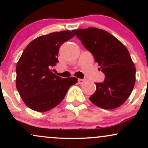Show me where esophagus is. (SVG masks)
<instances>
[{
	"instance_id": "34e87169",
	"label": "esophagus",
	"mask_w": 148,
	"mask_h": 148,
	"mask_svg": "<svg viewBox=\"0 0 148 148\" xmlns=\"http://www.w3.org/2000/svg\"><path fill=\"white\" fill-rule=\"evenodd\" d=\"M85 82V80L84 79H79L78 80V83H79V84H84Z\"/></svg>"
}]
</instances>
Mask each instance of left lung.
<instances>
[{
	"label": "left lung",
	"instance_id": "left-lung-1",
	"mask_svg": "<svg viewBox=\"0 0 148 148\" xmlns=\"http://www.w3.org/2000/svg\"><path fill=\"white\" fill-rule=\"evenodd\" d=\"M84 47L92 54L105 75L96 83L90 100L98 107L114 109L130 96L135 84L136 68L126 47L108 32L97 28L73 30Z\"/></svg>",
	"mask_w": 148,
	"mask_h": 148
}]
</instances>
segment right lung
<instances>
[{
    "label": "right lung",
    "instance_id": "right-lung-1",
    "mask_svg": "<svg viewBox=\"0 0 148 148\" xmlns=\"http://www.w3.org/2000/svg\"><path fill=\"white\" fill-rule=\"evenodd\" d=\"M69 30L55 32L35 39L26 47L16 67V89L28 108L45 112L58 105L75 77L62 79L51 70L58 62L60 46L72 39Z\"/></svg>",
    "mask_w": 148,
    "mask_h": 148
}]
</instances>
